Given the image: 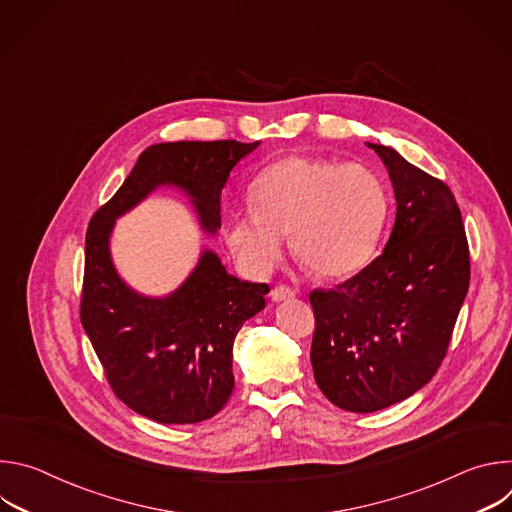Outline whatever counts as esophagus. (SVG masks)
<instances>
[{
  "label": "esophagus",
  "instance_id": "esophagus-1",
  "mask_svg": "<svg viewBox=\"0 0 512 512\" xmlns=\"http://www.w3.org/2000/svg\"><path fill=\"white\" fill-rule=\"evenodd\" d=\"M294 296H296V291L287 287V285H275L271 289V300L273 302H285V300H291Z\"/></svg>",
  "mask_w": 512,
  "mask_h": 512
}]
</instances>
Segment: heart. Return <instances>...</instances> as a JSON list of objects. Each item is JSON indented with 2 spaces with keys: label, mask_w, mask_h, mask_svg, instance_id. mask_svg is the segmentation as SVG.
<instances>
[{
  "label": "heart",
  "mask_w": 512,
  "mask_h": 512,
  "mask_svg": "<svg viewBox=\"0 0 512 512\" xmlns=\"http://www.w3.org/2000/svg\"><path fill=\"white\" fill-rule=\"evenodd\" d=\"M251 196L255 210L229 218L225 241L257 275L273 269L291 235V251L312 275L348 277L373 261L391 210L389 190L371 168L312 158L273 164Z\"/></svg>",
  "instance_id": "b5f03b06"
}]
</instances>
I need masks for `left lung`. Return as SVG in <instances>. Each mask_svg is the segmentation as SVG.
<instances>
[{"instance_id":"1","label":"left lung","mask_w":512,"mask_h":512,"mask_svg":"<svg viewBox=\"0 0 512 512\" xmlns=\"http://www.w3.org/2000/svg\"><path fill=\"white\" fill-rule=\"evenodd\" d=\"M367 145L395 190L391 237L360 273L310 294L316 385L352 413L395 405L431 381L470 283L468 241L450 188L393 148Z\"/></svg>"}]
</instances>
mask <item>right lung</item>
<instances>
[{
    "label": "right lung",
    "instance_id": "right-lung-1",
    "mask_svg": "<svg viewBox=\"0 0 512 512\" xmlns=\"http://www.w3.org/2000/svg\"><path fill=\"white\" fill-rule=\"evenodd\" d=\"M261 141H174L150 145L115 196L89 223L85 243L83 328L115 395L158 423H198L221 411L235 387L233 344L265 308L267 283L237 279L204 249L172 294L129 287L111 257L115 221L162 186L182 190L200 229H221V192L231 170Z\"/></svg>",
    "mask_w": 512,
    "mask_h": 512
}]
</instances>
